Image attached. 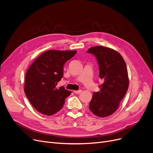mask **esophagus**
Returning a JSON list of instances; mask_svg holds the SVG:
<instances>
[{"label": "esophagus", "mask_w": 153, "mask_h": 153, "mask_svg": "<svg viewBox=\"0 0 153 153\" xmlns=\"http://www.w3.org/2000/svg\"><path fill=\"white\" fill-rule=\"evenodd\" d=\"M81 90H79V91H74V92L75 94H79V93L81 92Z\"/></svg>", "instance_id": "obj_1"}]
</instances>
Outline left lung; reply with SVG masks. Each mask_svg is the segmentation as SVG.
Masks as SVG:
<instances>
[{
    "mask_svg": "<svg viewBox=\"0 0 153 153\" xmlns=\"http://www.w3.org/2000/svg\"><path fill=\"white\" fill-rule=\"evenodd\" d=\"M88 52L96 57L99 77L104 81L99 85L100 91L93 94L89 109L98 117H107L117 109L128 91L127 67L121 55L111 48L94 46L89 48Z\"/></svg>",
    "mask_w": 153,
    "mask_h": 153,
    "instance_id": "1",
    "label": "left lung"
}]
</instances>
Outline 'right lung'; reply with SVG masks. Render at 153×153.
Masks as SVG:
<instances>
[{
  "mask_svg": "<svg viewBox=\"0 0 153 153\" xmlns=\"http://www.w3.org/2000/svg\"><path fill=\"white\" fill-rule=\"evenodd\" d=\"M76 51L49 50L40 55L25 74L24 92L37 111L51 116L60 111L71 92L57 84L63 77L64 64Z\"/></svg>",
  "mask_w": 153,
  "mask_h": 153,
  "instance_id": "right-lung-1",
  "label": "right lung"
}]
</instances>
